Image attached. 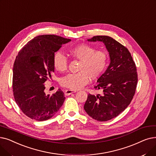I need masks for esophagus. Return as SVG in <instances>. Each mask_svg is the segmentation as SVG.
Listing matches in <instances>:
<instances>
[{
    "mask_svg": "<svg viewBox=\"0 0 156 156\" xmlns=\"http://www.w3.org/2000/svg\"><path fill=\"white\" fill-rule=\"evenodd\" d=\"M76 90H65V94L66 96H68V95H70L73 93H76Z\"/></svg>",
    "mask_w": 156,
    "mask_h": 156,
    "instance_id": "esophagus-1",
    "label": "esophagus"
}]
</instances>
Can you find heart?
<instances>
[{
    "mask_svg": "<svg viewBox=\"0 0 156 156\" xmlns=\"http://www.w3.org/2000/svg\"><path fill=\"white\" fill-rule=\"evenodd\" d=\"M69 54L73 58L80 60L79 72L70 73L60 81L62 86L76 90L87 84L90 79L99 77L106 69L108 56L105 52L96 51L88 44H82L68 49ZM53 65L56 70L63 72L68 67V60L61 52H56L53 56Z\"/></svg>",
    "mask_w": 156,
    "mask_h": 156,
    "instance_id": "b5f03b06",
    "label": "heart"
}]
</instances>
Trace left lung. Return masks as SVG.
Returning a JSON list of instances; mask_svg holds the SVG:
<instances>
[{
    "instance_id": "obj_1",
    "label": "left lung",
    "mask_w": 156,
    "mask_h": 156,
    "mask_svg": "<svg viewBox=\"0 0 156 156\" xmlns=\"http://www.w3.org/2000/svg\"><path fill=\"white\" fill-rule=\"evenodd\" d=\"M87 41L105 44L110 64L94 86L103 94H89L84 108L94 119L107 121L119 115L131 103L138 81L136 67L128 49L110 37L97 35Z\"/></svg>"
}]
</instances>
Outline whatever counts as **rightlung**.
Here are the masks:
<instances>
[{
  "label": "right lung",
  "mask_w": 156,
  "mask_h": 156,
  "mask_svg": "<svg viewBox=\"0 0 156 156\" xmlns=\"http://www.w3.org/2000/svg\"><path fill=\"white\" fill-rule=\"evenodd\" d=\"M70 41L55 35L37 36L28 42L16 58L12 78L14 100L32 119L48 120L63 105L65 99L63 91L58 90L55 94L46 95L44 84L55 72V53Z\"/></svg>",
  "instance_id": "add662e5"
}]
</instances>
